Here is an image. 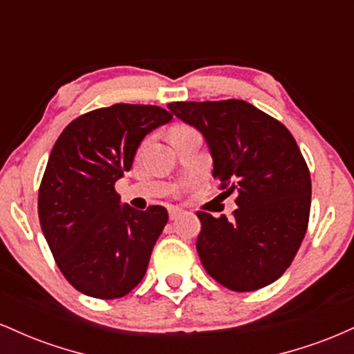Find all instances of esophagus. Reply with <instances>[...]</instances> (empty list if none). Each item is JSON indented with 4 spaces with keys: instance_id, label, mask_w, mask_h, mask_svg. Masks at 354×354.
Here are the masks:
<instances>
[{
    "instance_id": "esophagus-1",
    "label": "esophagus",
    "mask_w": 354,
    "mask_h": 354,
    "mask_svg": "<svg viewBox=\"0 0 354 354\" xmlns=\"http://www.w3.org/2000/svg\"><path fill=\"white\" fill-rule=\"evenodd\" d=\"M168 211H169V219H176L183 213V209L178 208V206H171Z\"/></svg>"
}]
</instances>
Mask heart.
<instances>
[{
	"label": "heart",
	"instance_id": "heart-1",
	"mask_svg": "<svg viewBox=\"0 0 354 354\" xmlns=\"http://www.w3.org/2000/svg\"><path fill=\"white\" fill-rule=\"evenodd\" d=\"M178 129H186V128H176V129H174V131H178Z\"/></svg>",
	"mask_w": 354,
	"mask_h": 354
}]
</instances>
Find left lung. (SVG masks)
<instances>
[{"instance_id":"obj_1","label":"left lung","mask_w":354,"mask_h":354,"mask_svg":"<svg viewBox=\"0 0 354 354\" xmlns=\"http://www.w3.org/2000/svg\"><path fill=\"white\" fill-rule=\"evenodd\" d=\"M168 109L201 133L219 189L236 193L234 216L200 211L196 250L206 273L231 291L268 286L306 234L311 178L295 138L248 101H176Z\"/></svg>"}]
</instances>
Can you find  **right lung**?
Listing matches in <instances>:
<instances>
[{"mask_svg":"<svg viewBox=\"0 0 354 354\" xmlns=\"http://www.w3.org/2000/svg\"><path fill=\"white\" fill-rule=\"evenodd\" d=\"M171 120L160 106L113 104L76 118L53 146L39 223L61 273L81 293L115 299L143 279L168 211L123 205L115 183L131 169L146 135Z\"/></svg>","mask_w":354,"mask_h":354,"instance_id":"obj_1","label":"right lung"}]
</instances>
